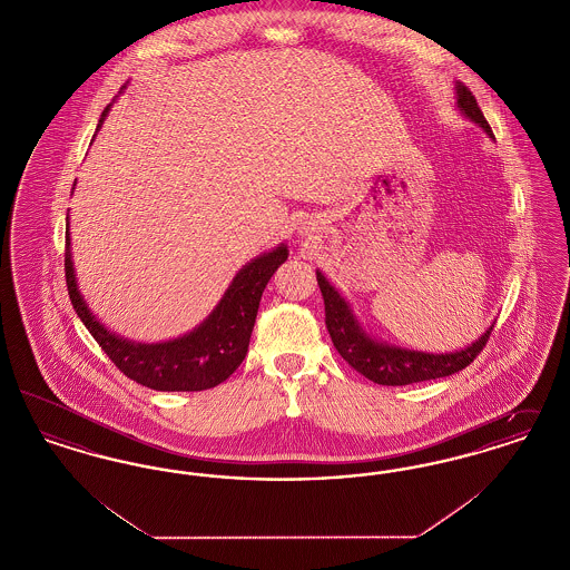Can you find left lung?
<instances>
[{
	"label": "left lung",
	"instance_id": "obj_1",
	"mask_svg": "<svg viewBox=\"0 0 570 570\" xmlns=\"http://www.w3.org/2000/svg\"><path fill=\"white\" fill-rule=\"evenodd\" d=\"M455 98H458L455 107L461 110V115L474 121L476 126H481L489 138H493L488 119L479 109L472 91L465 85L458 82ZM316 279L325 298V323L335 351L342 354L344 361H348V365L358 374L384 386H404L412 382L444 379V376L458 374L483 351V346L488 344L489 333L493 328V325L489 326L476 342L455 353H423V351L393 346L376 340L361 326L358 318L354 316L351 303L335 291V286L323 273L316 272Z\"/></svg>",
	"mask_w": 570,
	"mask_h": 570
}]
</instances>
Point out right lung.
<instances>
[{"instance_id":"add662e5","label":"right lung","mask_w":570,"mask_h":570,"mask_svg":"<svg viewBox=\"0 0 570 570\" xmlns=\"http://www.w3.org/2000/svg\"><path fill=\"white\" fill-rule=\"evenodd\" d=\"M110 107L112 105L102 110L96 130L102 128ZM286 258V244L256 256L233 277L224 297L219 298L214 312L200 325L194 326L190 333L181 337L145 344L112 333L109 326L102 325L94 316L82 298L75 275L70 219L66 230V284L75 312L102 351L109 354L110 361L119 367V372L154 391H205L228 379L247 354L263 291Z\"/></svg>"}]
</instances>
